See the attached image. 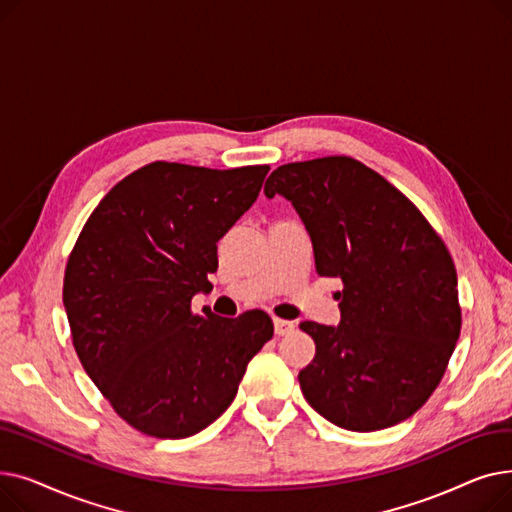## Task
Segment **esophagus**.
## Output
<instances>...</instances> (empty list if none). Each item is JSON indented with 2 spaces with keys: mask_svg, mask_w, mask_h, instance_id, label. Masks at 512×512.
<instances>
[{
  "mask_svg": "<svg viewBox=\"0 0 512 512\" xmlns=\"http://www.w3.org/2000/svg\"><path fill=\"white\" fill-rule=\"evenodd\" d=\"M274 328H276V334H278V336H288V334L294 332V321L276 317V319H274Z\"/></svg>",
  "mask_w": 512,
  "mask_h": 512,
  "instance_id": "1",
  "label": "esophagus"
}]
</instances>
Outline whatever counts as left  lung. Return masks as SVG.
I'll use <instances>...</instances> for the list:
<instances>
[{"instance_id":"1","label":"left lung","mask_w":512,"mask_h":512,"mask_svg":"<svg viewBox=\"0 0 512 512\" xmlns=\"http://www.w3.org/2000/svg\"><path fill=\"white\" fill-rule=\"evenodd\" d=\"M311 236L315 270L340 278V326L303 321L315 342L299 373L309 405L351 432H378L434 394L461 334L456 267L440 234L384 176L346 155L272 172Z\"/></svg>"}]
</instances>
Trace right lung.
Segmentation results:
<instances>
[{
    "label": "right lung",
    "instance_id": "obj_1",
    "mask_svg": "<svg viewBox=\"0 0 512 512\" xmlns=\"http://www.w3.org/2000/svg\"><path fill=\"white\" fill-rule=\"evenodd\" d=\"M267 172L153 161L122 178L76 238L62 290L74 351L141 434L201 432L274 336L261 309L234 319L191 309L197 292L211 290L218 240L255 203Z\"/></svg>",
    "mask_w": 512,
    "mask_h": 512
}]
</instances>
